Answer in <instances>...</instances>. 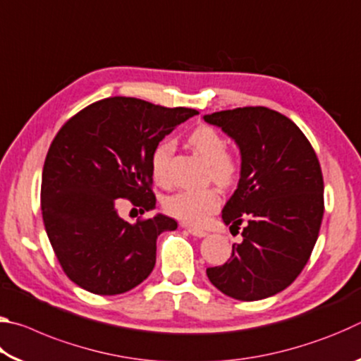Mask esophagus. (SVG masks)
I'll list each match as a JSON object with an SVG mask.
<instances>
[{"mask_svg": "<svg viewBox=\"0 0 361 361\" xmlns=\"http://www.w3.org/2000/svg\"><path fill=\"white\" fill-rule=\"evenodd\" d=\"M186 231L189 234L194 235V237H205L207 232L204 229H195V228H186Z\"/></svg>", "mask_w": 361, "mask_h": 361, "instance_id": "1", "label": "esophagus"}]
</instances>
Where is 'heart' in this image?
Returning <instances> with one entry per match:
<instances>
[{"mask_svg": "<svg viewBox=\"0 0 361 361\" xmlns=\"http://www.w3.org/2000/svg\"><path fill=\"white\" fill-rule=\"evenodd\" d=\"M189 145L209 164V180L219 188L234 185L240 173V162L237 156L226 151V140L219 132L209 126H200L189 137ZM175 151L173 140H164L151 154V173L159 185H167L169 169ZM221 199L215 188L200 191H180L164 200L167 215L189 226H202L218 210Z\"/></svg>", "mask_w": 361, "mask_h": 361, "instance_id": "heart-1", "label": "heart"}]
</instances>
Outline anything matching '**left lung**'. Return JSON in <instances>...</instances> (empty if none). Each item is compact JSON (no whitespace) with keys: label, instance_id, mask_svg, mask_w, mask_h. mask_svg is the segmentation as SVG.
I'll return each instance as SVG.
<instances>
[{"label":"left lung","instance_id":"obj_1","mask_svg":"<svg viewBox=\"0 0 361 361\" xmlns=\"http://www.w3.org/2000/svg\"><path fill=\"white\" fill-rule=\"evenodd\" d=\"M240 149V180L223 209L224 224L240 226L223 266L209 267L216 288L258 301L290 286L307 264L323 218V175L309 140L286 116L266 106L205 114Z\"/></svg>","mask_w":361,"mask_h":361}]
</instances>
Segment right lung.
Wrapping results in <instances>:
<instances>
[{
  "label": "right lung",
  "instance_id": "right-lung-1",
  "mask_svg": "<svg viewBox=\"0 0 361 361\" xmlns=\"http://www.w3.org/2000/svg\"><path fill=\"white\" fill-rule=\"evenodd\" d=\"M197 114L132 97H109L63 124L47 151L41 181L42 221L63 272L94 295L135 288L156 264V240L176 221L166 215L129 223L127 199L156 207L151 154L176 126Z\"/></svg>",
  "mask_w": 361,
  "mask_h": 361
}]
</instances>
